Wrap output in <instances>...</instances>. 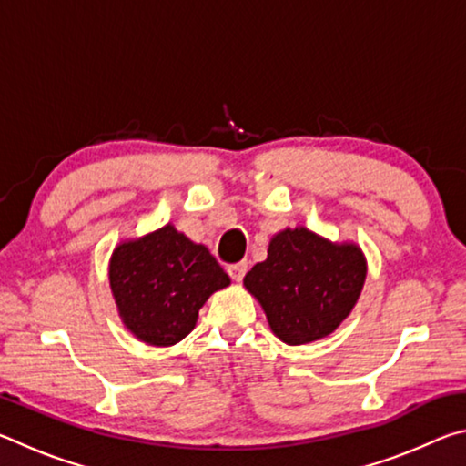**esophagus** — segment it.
Segmentation results:
<instances>
[{
  "instance_id": "34e87169",
  "label": "esophagus",
  "mask_w": 466,
  "mask_h": 466,
  "mask_svg": "<svg viewBox=\"0 0 466 466\" xmlns=\"http://www.w3.org/2000/svg\"><path fill=\"white\" fill-rule=\"evenodd\" d=\"M247 269H248V263L240 261V263H234V265L228 267V273H230V278L234 281H242L244 275H247Z\"/></svg>"
}]
</instances>
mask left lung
Segmentation results:
<instances>
[{"label":"left lung","mask_w":466,"mask_h":466,"mask_svg":"<svg viewBox=\"0 0 466 466\" xmlns=\"http://www.w3.org/2000/svg\"><path fill=\"white\" fill-rule=\"evenodd\" d=\"M366 258L351 242H330L306 228L275 234L267 258L244 275L275 337L304 345L350 317L366 281Z\"/></svg>","instance_id":"left-lung-1"}]
</instances>
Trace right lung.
Listing matches in <instances>:
<instances>
[{
	"label": "right lung",
	"mask_w": 466,
	"mask_h": 466,
	"mask_svg": "<svg viewBox=\"0 0 466 466\" xmlns=\"http://www.w3.org/2000/svg\"><path fill=\"white\" fill-rule=\"evenodd\" d=\"M108 281L123 325L156 347L183 341L208 298L230 286L209 250L172 224L121 242L110 257Z\"/></svg>",
	"instance_id": "obj_1"
}]
</instances>
